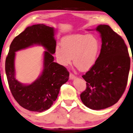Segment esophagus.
Wrapping results in <instances>:
<instances>
[{
	"label": "esophagus",
	"mask_w": 133,
	"mask_h": 133,
	"mask_svg": "<svg viewBox=\"0 0 133 133\" xmlns=\"http://www.w3.org/2000/svg\"><path fill=\"white\" fill-rule=\"evenodd\" d=\"M75 78H76L75 75H74L73 73H70V79H75Z\"/></svg>",
	"instance_id": "obj_1"
}]
</instances>
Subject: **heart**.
Here are the masks:
<instances>
[{"label": "heart", "instance_id": "heart-1", "mask_svg": "<svg viewBox=\"0 0 133 133\" xmlns=\"http://www.w3.org/2000/svg\"><path fill=\"white\" fill-rule=\"evenodd\" d=\"M62 47L57 46L55 55L57 62L66 66L73 63L81 71L89 70L94 65L99 56L100 44L94 36L73 34L63 37Z\"/></svg>", "mask_w": 133, "mask_h": 133}]
</instances>
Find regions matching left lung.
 I'll list each match as a JSON object with an SVG mask.
<instances>
[{
    "label": "left lung",
    "instance_id": "1",
    "mask_svg": "<svg viewBox=\"0 0 133 133\" xmlns=\"http://www.w3.org/2000/svg\"><path fill=\"white\" fill-rule=\"evenodd\" d=\"M96 30L101 33V53L94 65L82 77L86 89L80 95L83 103L92 110L113 105L122 96L127 87L130 57L124 40L106 24Z\"/></svg>",
    "mask_w": 133,
    "mask_h": 133
}]
</instances>
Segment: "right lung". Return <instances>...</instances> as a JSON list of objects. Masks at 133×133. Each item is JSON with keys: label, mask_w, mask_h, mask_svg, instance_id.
<instances>
[{"label": "right lung", "mask_w": 133, "mask_h": 133, "mask_svg": "<svg viewBox=\"0 0 133 133\" xmlns=\"http://www.w3.org/2000/svg\"><path fill=\"white\" fill-rule=\"evenodd\" d=\"M54 28L44 24L29 26L14 38L5 60L8 83L15 101L24 109L41 112L48 110L56 101L60 88L69 79L65 66L54 62L56 41ZM39 44L46 49L44 55V69L41 76L32 84L24 85L16 80L14 71L15 52Z\"/></svg>", "instance_id": "obj_1"}]
</instances>
